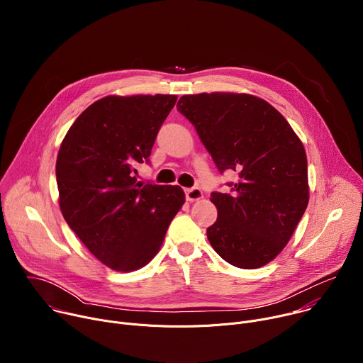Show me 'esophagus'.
<instances>
[{
	"instance_id": "esophagus-1",
	"label": "esophagus",
	"mask_w": 363,
	"mask_h": 363,
	"mask_svg": "<svg viewBox=\"0 0 363 363\" xmlns=\"http://www.w3.org/2000/svg\"><path fill=\"white\" fill-rule=\"evenodd\" d=\"M202 196H203V194H202V191H201L199 188H188V189H185V198H186V201H189V202L198 201V199H201Z\"/></svg>"
}]
</instances>
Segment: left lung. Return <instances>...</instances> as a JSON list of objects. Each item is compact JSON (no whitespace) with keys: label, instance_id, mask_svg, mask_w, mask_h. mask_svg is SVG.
I'll return each mask as SVG.
<instances>
[{"label":"left lung","instance_id":"1","mask_svg":"<svg viewBox=\"0 0 363 363\" xmlns=\"http://www.w3.org/2000/svg\"><path fill=\"white\" fill-rule=\"evenodd\" d=\"M177 108L218 171L238 175L231 194H211L218 210L206 228L213 248L235 267L266 266L286 247L308 203L301 140L279 111L252 94H185Z\"/></svg>","mask_w":363,"mask_h":363}]
</instances>
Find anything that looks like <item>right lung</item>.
<instances>
[{"label":"right lung","instance_id":"obj_1","mask_svg":"<svg viewBox=\"0 0 363 363\" xmlns=\"http://www.w3.org/2000/svg\"><path fill=\"white\" fill-rule=\"evenodd\" d=\"M175 101V94L106 96L76 119L62 142L56 162L62 214L112 270L146 266L185 202L181 186L142 185L135 177Z\"/></svg>","mask_w":363,"mask_h":363}]
</instances>
